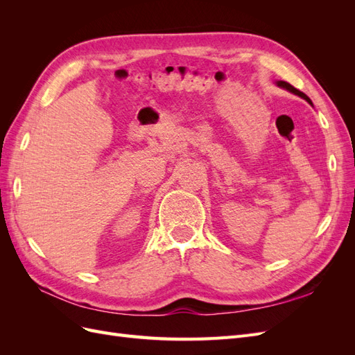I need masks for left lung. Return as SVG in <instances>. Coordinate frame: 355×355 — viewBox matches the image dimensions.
Segmentation results:
<instances>
[{"instance_id": "8db88e82", "label": "left lung", "mask_w": 355, "mask_h": 355, "mask_svg": "<svg viewBox=\"0 0 355 355\" xmlns=\"http://www.w3.org/2000/svg\"><path fill=\"white\" fill-rule=\"evenodd\" d=\"M277 85L278 87H282V89H286V90H288V92H292V93H295V94H297V96H300V98L302 99H305L308 103H311L313 105V102H311V99L308 98V96L305 94V93H302V92H299L297 89H295L293 85H290L288 83H286V81H277Z\"/></svg>"}]
</instances>
